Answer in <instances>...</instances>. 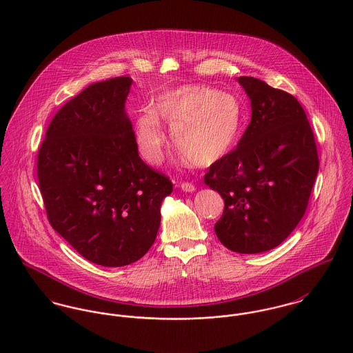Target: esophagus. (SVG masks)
I'll list each match as a JSON object with an SVG mask.
<instances>
[{"mask_svg":"<svg viewBox=\"0 0 353 353\" xmlns=\"http://www.w3.org/2000/svg\"><path fill=\"white\" fill-rule=\"evenodd\" d=\"M181 189H182L183 192H186V193H193V192H196V186L192 185V183H189V182H183V183L181 185Z\"/></svg>","mask_w":353,"mask_h":353,"instance_id":"34e87169","label":"esophagus"}]
</instances>
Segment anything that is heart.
<instances>
[{
	"mask_svg": "<svg viewBox=\"0 0 353 353\" xmlns=\"http://www.w3.org/2000/svg\"><path fill=\"white\" fill-rule=\"evenodd\" d=\"M183 161L210 165L235 148L243 128L245 111L239 99L230 92L209 85L189 84L160 94L153 110L143 111L136 122V143L150 164L163 160L167 134Z\"/></svg>",
	"mask_w": 353,
	"mask_h": 353,
	"instance_id": "1",
	"label": "heart"
}]
</instances>
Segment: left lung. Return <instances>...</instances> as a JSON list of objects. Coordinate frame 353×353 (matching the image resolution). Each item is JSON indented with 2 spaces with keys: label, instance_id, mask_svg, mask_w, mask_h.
Instances as JSON below:
<instances>
[{
  "label": "left lung",
  "instance_id": "8db88e82",
  "mask_svg": "<svg viewBox=\"0 0 353 353\" xmlns=\"http://www.w3.org/2000/svg\"><path fill=\"white\" fill-rule=\"evenodd\" d=\"M238 83L252 101V121L203 181L224 200L214 224L219 241L231 252L256 254L277 248L299 224L319 160L296 98L255 77L241 76Z\"/></svg>",
  "mask_w": 353,
  "mask_h": 353
}]
</instances>
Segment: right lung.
<instances>
[{
	"mask_svg": "<svg viewBox=\"0 0 353 353\" xmlns=\"http://www.w3.org/2000/svg\"><path fill=\"white\" fill-rule=\"evenodd\" d=\"M133 80L87 87L52 118L38 152L51 227L85 259L108 268L139 261L160 227L171 181L139 156L125 103Z\"/></svg>",
	"mask_w": 353,
	"mask_h": 353,
	"instance_id": "1",
	"label": "right lung"
}]
</instances>
